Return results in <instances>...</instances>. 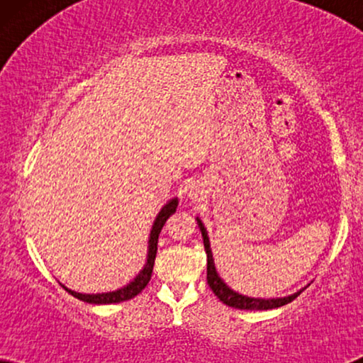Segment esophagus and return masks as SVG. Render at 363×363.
I'll return each mask as SVG.
<instances>
[{
    "instance_id": "1",
    "label": "esophagus",
    "mask_w": 363,
    "mask_h": 363,
    "mask_svg": "<svg viewBox=\"0 0 363 363\" xmlns=\"http://www.w3.org/2000/svg\"><path fill=\"white\" fill-rule=\"evenodd\" d=\"M188 196L191 198V200H198V196H200V191H198V188H190V190H188Z\"/></svg>"
}]
</instances>
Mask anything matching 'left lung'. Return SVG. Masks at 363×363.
<instances>
[{
    "instance_id": "left-lung-1",
    "label": "left lung",
    "mask_w": 363,
    "mask_h": 363,
    "mask_svg": "<svg viewBox=\"0 0 363 363\" xmlns=\"http://www.w3.org/2000/svg\"><path fill=\"white\" fill-rule=\"evenodd\" d=\"M196 223H198V228H200V231H201L203 245H205V251H206V257H208V266H206L208 286L211 287V291L215 292V296L223 302V304L235 307V309L267 311V309H274V307H281V306L287 304V302L294 301L296 297L301 294L302 289H304V287H302V289L292 292V294H289V296L269 297V299H264V297H250V296L240 294V292L233 291L231 287L221 279L220 274H218L216 266H215V259H213V252H211L210 238H208V231H206L205 225H203V221L198 216H196Z\"/></svg>"
}]
</instances>
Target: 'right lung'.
Returning <instances> with one entry per match:
<instances>
[{
  "label": "right lung",
  "mask_w": 363,
  "mask_h": 363,
  "mask_svg": "<svg viewBox=\"0 0 363 363\" xmlns=\"http://www.w3.org/2000/svg\"><path fill=\"white\" fill-rule=\"evenodd\" d=\"M178 206V198H172L168 200L165 205L162 206V210L158 211V215L153 221L152 230H150V236H148V247H147V259L145 264L138 274L133 277V279L125 284L123 287H118L116 291H108V292H97V294H84V292H76L72 289H69L64 284H61L64 289H66L69 294H72L74 297H77L79 301L89 302V304H117V302H123L135 297L138 292L142 289H145V286L148 284L152 277V271H153V264H155V256H157V245H158V236H160V231L163 225H165L168 218H170L173 213L177 211Z\"/></svg>",
  "instance_id": "right-lung-1"
}]
</instances>
